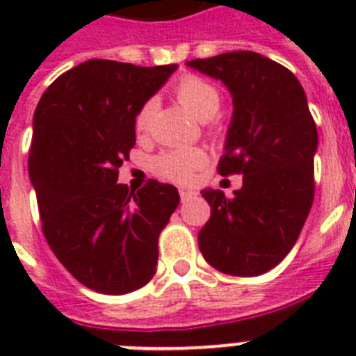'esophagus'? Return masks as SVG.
<instances>
[{
	"mask_svg": "<svg viewBox=\"0 0 356 356\" xmlns=\"http://www.w3.org/2000/svg\"><path fill=\"white\" fill-rule=\"evenodd\" d=\"M179 195H181V200L186 201V200H190V197H194L195 192L194 190H188V188H179Z\"/></svg>",
	"mask_w": 356,
	"mask_h": 356,
	"instance_id": "1",
	"label": "esophagus"
}]
</instances>
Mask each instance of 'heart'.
<instances>
[{
	"mask_svg": "<svg viewBox=\"0 0 356 356\" xmlns=\"http://www.w3.org/2000/svg\"><path fill=\"white\" fill-rule=\"evenodd\" d=\"M175 96H177V102L183 105V108H186L200 122L212 118L218 113L220 103H222V97H220L216 86H212L211 83H207L205 79L195 77V75H184L183 79L179 81L177 86H175ZM153 108H155L153 102L144 103L134 116V129L138 134L145 133L149 127ZM203 162H205V153L197 147H190V149H175L162 153V155L156 156L153 166L161 177L173 181V183H186L192 177L194 170H197Z\"/></svg>",
	"mask_w": 356,
	"mask_h": 356,
	"instance_id": "obj_1",
	"label": "heart"
}]
</instances>
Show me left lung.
Returning <instances> with one entry per match:
<instances>
[{
  "label": "left lung",
  "instance_id": "1",
  "mask_svg": "<svg viewBox=\"0 0 356 356\" xmlns=\"http://www.w3.org/2000/svg\"><path fill=\"white\" fill-rule=\"evenodd\" d=\"M186 66L222 81L233 97L218 172L243 175L231 200L222 190H201L212 214L197 234L200 251L222 273L262 275L290 253L314 201L318 131L303 86L290 70L253 51Z\"/></svg>",
  "mask_w": 356,
  "mask_h": 356
}]
</instances>
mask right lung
Instances as JSON below:
<instances>
[{
	"mask_svg": "<svg viewBox=\"0 0 356 356\" xmlns=\"http://www.w3.org/2000/svg\"><path fill=\"white\" fill-rule=\"evenodd\" d=\"M177 64L142 68L92 58L53 81L36 105L29 179L42 231L90 290L122 296L153 279L159 234L179 205L173 184H116L136 142L134 116Z\"/></svg>",
	"mask_w": 356,
	"mask_h": 356,
	"instance_id": "1",
	"label": "right lung"
}]
</instances>
